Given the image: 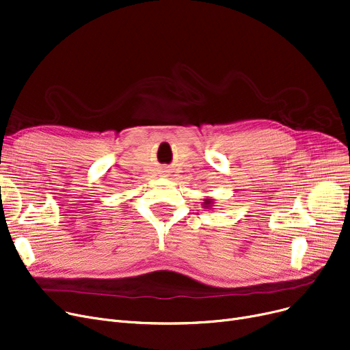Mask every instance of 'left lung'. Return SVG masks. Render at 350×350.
Here are the masks:
<instances>
[{"label": "left lung", "mask_w": 350, "mask_h": 350, "mask_svg": "<svg viewBox=\"0 0 350 350\" xmlns=\"http://www.w3.org/2000/svg\"><path fill=\"white\" fill-rule=\"evenodd\" d=\"M210 202H211V199H207L204 203H206V204H210Z\"/></svg>", "instance_id": "obj_1"}]
</instances>
